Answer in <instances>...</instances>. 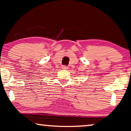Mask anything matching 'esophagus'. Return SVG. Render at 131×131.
Returning <instances> with one entry per match:
<instances>
[{"mask_svg":"<svg viewBox=\"0 0 131 131\" xmlns=\"http://www.w3.org/2000/svg\"><path fill=\"white\" fill-rule=\"evenodd\" d=\"M62 69L64 70H67V69H68V67H67V66H62Z\"/></svg>","mask_w":131,"mask_h":131,"instance_id":"esophagus-1","label":"esophagus"}]
</instances>
